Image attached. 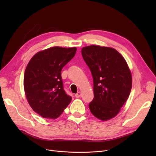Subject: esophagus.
Here are the masks:
<instances>
[{
  "label": "esophagus",
  "instance_id": "1",
  "mask_svg": "<svg viewBox=\"0 0 156 156\" xmlns=\"http://www.w3.org/2000/svg\"><path fill=\"white\" fill-rule=\"evenodd\" d=\"M75 96L76 98H79V97H81V93H80V92H78L77 94H76L75 95Z\"/></svg>",
  "mask_w": 156,
  "mask_h": 156
}]
</instances>
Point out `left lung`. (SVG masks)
Listing matches in <instances>:
<instances>
[{
	"instance_id": "left-lung-1",
	"label": "left lung",
	"mask_w": 156,
	"mask_h": 156,
	"mask_svg": "<svg viewBox=\"0 0 156 156\" xmlns=\"http://www.w3.org/2000/svg\"><path fill=\"white\" fill-rule=\"evenodd\" d=\"M92 73L94 98L89 104L93 115L102 121L115 117L127 101L132 85L128 66L116 50L90 45L81 49Z\"/></svg>"
}]
</instances>
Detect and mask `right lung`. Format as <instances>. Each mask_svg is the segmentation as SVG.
I'll use <instances>...</instances> for the list:
<instances>
[{
  "label": "right lung",
  "mask_w": 156,
  "mask_h": 156,
  "mask_svg": "<svg viewBox=\"0 0 156 156\" xmlns=\"http://www.w3.org/2000/svg\"><path fill=\"white\" fill-rule=\"evenodd\" d=\"M76 52V47H53L37 52L27 65L24 76L27 99L44 118H57L72 99L64 90L61 70Z\"/></svg>",
  "instance_id": "1"
}]
</instances>
